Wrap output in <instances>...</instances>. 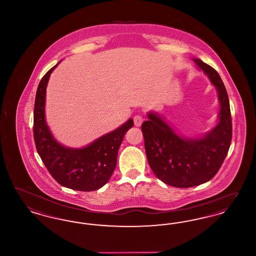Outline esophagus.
<instances>
[{
	"label": "esophagus",
	"mask_w": 256,
	"mask_h": 256,
	"mask_svg": "<svg viewBox=\"0 0 256 256\" xmlns=\"http://www.w3.org/2000/svg\"><path fill=\"white\" fill-rule=\"evenodd\" d=\"M134 124L136 126H140L141 124H142V122H143V118H142V116H140V115H135L134 118Z\"/></svg>",
	"instance_id": "esophagus-1"
}]
</instances>
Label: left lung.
<instances>
[{"label": "left lung", "mask_w": 256, "mask_h": 256, "mask_svg": "<svg viewBox=\"0 0 256 256\" xmlns=\"http://www.w3.org/2000/svg\"><path fill=\"white\" fill-rule=\"evenodd\" d=\"M193 60L217 90V126L198 137H186L178 134L159 114L148 112V120L141 126L150 169L161 182L178 188L196 186L214 178L232 143V114L224 84L211 66L198 58Z\"/></svg>", "instance_id": "1"}]
</instances>
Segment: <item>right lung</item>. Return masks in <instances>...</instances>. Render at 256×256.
I'll list each match as a JSON object with an SVG mask.
<instances>
[{
    "mask_svg": "<svg viewBox=\"0 0 256 256\" xmlns=\"http://www.w3.org/2000/svg\"><path fill=\"white\" fill-rule=\"evenodd\" d=\"M60 63L45 74L37 87L34 112L37 152L52 176L60 185L78 191H94L110 180L124 136L134 126V120L128 119L118 128L82 148L60 144L54 137L45 117L46 89L50 74Z\"/></svg>",
    "mask_w": 256,
    "mask_h": 256,
    "instance_id": "1",
    "label": "right lung"
}]
</instances>
